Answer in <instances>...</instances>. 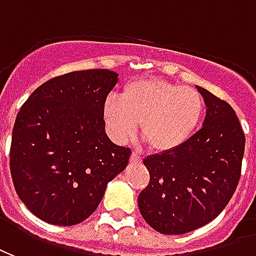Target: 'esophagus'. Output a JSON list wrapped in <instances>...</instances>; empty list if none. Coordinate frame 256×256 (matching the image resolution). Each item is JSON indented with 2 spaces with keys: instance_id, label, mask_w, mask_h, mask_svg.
Returning <instances> with one entry per match:
<instances>
[{
  "instance_id": "esophagus-1",
  "label": "esophagus",
  "mask_w": 256,
  "mask_h": 256,
  "mask_svg": "<svg viewBox=\"0 0 256 256\" xmlns=\"http://www.w3.org/2000/svg\"><path fill=\"white\" fill-rule=\"evenodd\" d=\"M130 161L132 162V164H140L142 158H140V156H138L136 152H132V154H130Z\"/></svg>"
}]
</instances>
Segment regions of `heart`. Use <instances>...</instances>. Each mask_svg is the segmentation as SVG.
Listing matches in <instances>:
<instances>
[{
	"label": "heart",
	"instance_id": "heart-1",
	"mask_svg": "<svg viewBox=\"0 0 256 256\" xmlns=\"http://www.w3.org/2000/svg\"><path fill=\"white\" fill-rule=\"evenodd\" d=\"M204 113V100L198 90L161 79L126 83L121 100L109 96L104 120L118 143L130 140L140 122V135L151 150L170 152L186 144L196 132Z\"/></svg>",
	"mask_w": 256,
	"mask_h": 256
}]
</instances>
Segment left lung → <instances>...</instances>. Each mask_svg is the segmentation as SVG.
Instances as JSON below:
<instances>
[{"label":"left lung","instance_id":"8db88e82","mask_svg":"<svg viewBox=\"0 0 256 256\" xmlns=\"http://www.w3.org/2000/svg\"><path fill=\"white\" fill-rule=\"evenodd\" d=\"M207 106L203 126L170 152L143 161L150 182L138 196L142 217L156 232L182 234L206 225L236 191L246 136L228 102L198 87Z\"/></svg>","mask_w":256,"mask_h":256}]
</instances>
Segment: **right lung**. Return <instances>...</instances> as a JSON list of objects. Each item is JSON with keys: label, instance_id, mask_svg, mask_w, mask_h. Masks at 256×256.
<instances>
[{"label": "right lung", "instance_id": "right-lung-1", "mask_svg": "<svg viewBox=\"0 0 256 256\" xmlns=\"http://www.w3.org/2000/svg\"><path fill=\"white\" fill-rule=\"evenodd\" d=\"M117 76L108 69L60 74L39 86L18 113L9 154L13 186L44 222H83L128 165L130 148L110 140L104 120Z\"/></svg>", "mask_w": 256, "mask_h": 256}]
</instances>
